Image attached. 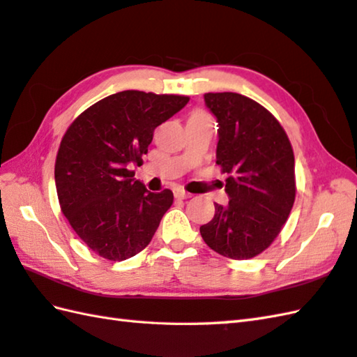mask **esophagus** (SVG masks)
I'll use <instances>...</instances> for the list:
<instances>
[{"instance_id": "esophagus-1", "label": "esophagus", "mask_w": 357, "mask_h": 357, "mask_svg": "<svg viewBox=\"0 0 357 357\" xmlns=\"http://www.w3.org/2000/svg\"><path fill=\"white\" fill-rule=\"evenodd\" d=\"M173 193H174V198H176V199H187V198H192V195H190V193H187V192H184L183 188H174Z\"/></svg>"}]
</instances>
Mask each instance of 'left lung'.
<instances>
[{
    "mask_svg": "<svg viewBox=\"0 0 357 357\" xmlns=\"http://www.w3.org/2000/svg\"><path fill=\"white\" fill-rule=\"evenodd\" d=\"M204 101L218 123L216 162L230 176L229 204H215V216L201 225V236L219 255L250 259L275 241L291 211V144L276 118L244 95L206 93Z\"/></svg>",
    "mask_w": 357,
    "mask_h": 357,
    "instance_id": "8db88e82",
    "label": "left lung"
}]
</instances>
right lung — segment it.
<instances>
[{"instance_id": "right-lung-1", "label": "right lung", "mask_w": 357, "mask_h": 357, "mask_svg": "<svg viewBox=\"0 0 357 357\" xmlns=\"http://www.w3.org/2000/svg\"><path fill=\"white\" fill-rule=\"evenodd\" d=\"M187 102L188 96L124 90L93 104L67 128L55 164L58 199L96 255L126 261L150 244L173 193L149 192L130 167L147 153L155 128Z\"/></svg>"}]
</instances>
